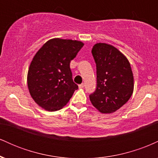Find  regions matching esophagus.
I'll list each match as a JSON object with an SVG mask.
<instances>
[{"label":"esophagus","mask_w":158,"mask_h":158,"mask_svg":"<svg viewBox=\"0 0 158 158\" xmlns=\"http://www.w3.org/2000/svg\"><path fill=\"white\" fill-rule=\"evenodd\" d=\"M84 87H85V85L83 84V83H82V84L79 85V88H84Z\"/></svg>","instance_id":"1"}]
</instances>
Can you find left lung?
Instances as JSON below:
<instances>
[{
	"instance_id": "8db88e82",
	"label": "left lung",
	"mask_w": 158,
	"mask_h": 158,
	"mask_svg": "<svg viewBox=\"0 0 158 158\" xmlns=\"http://www.w3.org/2000/svg\"><path fill=\"white\" fill-rule=\"evenodd\" d=\"M97 67V88L89 95L102 113H112L128 102L134 90V77L126 56L111 45L99 43L91 50Z\"/></svg>"
}]
</instances>
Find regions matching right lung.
Returning <instances> with one entry per match:
<instances>
[{
	"label": "right lung",
	"instance_id": "right-lung-1",
	"mask_svg": "<svg viewBox=\"0 0 158 158\" xmlns=\"http://www.w3.org/2000/svg\"><path fill=\"white\" fill-rule=\"evenodd\" d=\"M81 41L53 39L41 47L34 56L27 74V85L32 99L50 111L64 107L78 85L73 82L70 68Z\"/></svg>",
	"mask_w": 158,
	"mask_h": 158
}]
</instances>
